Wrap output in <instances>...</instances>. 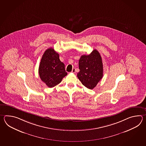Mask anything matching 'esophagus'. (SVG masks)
Returning a JSON list of instances; mask_svg holds the SVG:
<instances>
[{
  "mask_svg": "<svg viewBox=\"0 0 146 146\" xmlns=\"http://www.w3.org/2000/svg\"><path fill=\"white\" fill-rule=\"evenodd\" d=\"M72 73H75V72H76V68H72Z\"/></svg>",
  "mask_w": 146,
  "mask_h": 146,
  "instance_id": "esophagus-1",
  "label": "esophagus"
}]
</instances>
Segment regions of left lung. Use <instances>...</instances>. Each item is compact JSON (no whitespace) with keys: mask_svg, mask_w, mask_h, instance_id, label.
Instances as JSON below:
<instances>
[{"mask_svg":"<svg viewBox=\"0 0 146 146\" xmlns=\"http://www.w3.org/2000/svg\"><path fill=\"white\" fill-rule=\"evenodd\" d=\"M79 69L77 77L79 80L87 88L93 89L103 75L102 60L99 52L94 50L90 55L81 56Z\"/></svg>","mask_w":146,"mask_h":146,"instance_id":"1","label":"left lung"}]
</instances>
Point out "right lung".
<instances>
[{"label": "right lung", "mask_w": 146, "mask_h": 146, "mask_svg": "<svg viewBox=\"0 0 146 146\" xmlns=\"http://www.w3.org/2000/svg\"><path fill=\"white\" fill-rule=\"evenodd\" d=\"M59 56L50 47L45 50L40 60L38 68L40 77L49 88L59 84L67 74L65 65L60 60Z\"/></svg>", "instance_id": "add662e5"}]
</instances>
